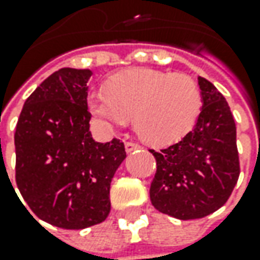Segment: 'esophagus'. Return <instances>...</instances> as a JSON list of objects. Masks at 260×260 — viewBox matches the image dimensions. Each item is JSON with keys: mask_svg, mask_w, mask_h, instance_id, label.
Instances as JSON below:
<instances>
[{"mask_svg": "<svg viewBox=\"0 0 260 260\" xmlns=\"http://www.w3.org/2000/svg\"><path fill=\"white\" fill-rule=\"evenodd\" d=\"M139 148H141V145H138L137 142H125V149H126L128 154L132 152V151H137Z\"/></svg>", "mask_w": 260, "mask_h": 260, "instance_id": "34e87169", "label": "esophagus"}]
</instances>
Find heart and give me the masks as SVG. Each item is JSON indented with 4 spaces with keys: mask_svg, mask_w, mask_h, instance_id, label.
<instances>
[{
    "mask_svg": "<svg viewBox=\"0 0 260 260\" xmlns=\"http://www.w3.org/2000/svg\"><path fill=\"white\" fill-rule=\"evenodd\" d=\"M87 109L108 126L134 125L149 144L167 145L184 138L200 116L203 96L191 77L151 68L113 75L106 90L87 94Z\"/></svg>",
    "mask_w": 260,
    "mask_h": 260,
    "instance_id": "heart-1",
    "label": "heart"
}]
</instances>
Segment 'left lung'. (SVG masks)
I'll use <instances>...</instances> for the list:
<instances>
[{
    "mask_svg": "<svg viewBox=\"0 0 260 260\" xmlns=\"http://www.w3.org/2000/svg\"><path fill=\"white\" fill-rule=\"evenodd\" d=\"M203 108L180 142L154 151L157 173L149 197L158 211L180 220L206 217L228 202L240 174L236 125L224 96L199 76Z\"/></svg>",
    "mask_w": 260,
    "mask_h": 260,
    "instance_id": "1",
    "label": "left lung"
}]
</instances>
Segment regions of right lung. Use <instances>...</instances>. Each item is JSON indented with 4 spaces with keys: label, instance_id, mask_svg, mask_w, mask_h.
Wrapping results in <instances>:
<instances>
[{
    "label": "right lung",
    "instance_id": "right-lung-1",
    "mask_svg": "<svg viewBox=\"0 0 260 260\" xmlns=\"http://www.w3.org/2000/svg\"><path fill=\"white\" fill-rule=\"evenodd\" d=\"M90 76L89 69L70 68L50 75L24 103L14 135L15 181L24 202L39 219L70 230L108 217L111 181L126 158L119 139L92 138Z\"/></svg>",
    "mask_w": 260,
    "mask_h": 260
}]
</instances>
